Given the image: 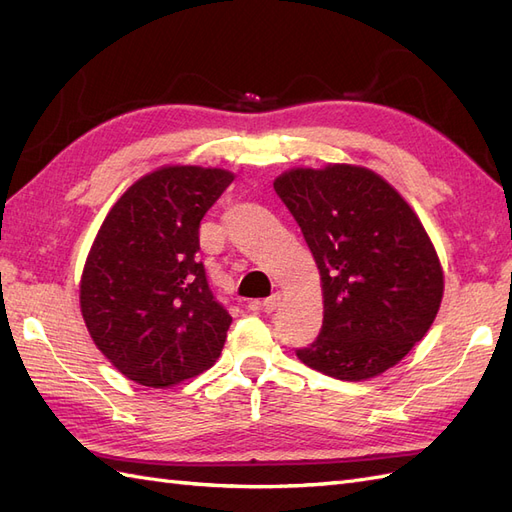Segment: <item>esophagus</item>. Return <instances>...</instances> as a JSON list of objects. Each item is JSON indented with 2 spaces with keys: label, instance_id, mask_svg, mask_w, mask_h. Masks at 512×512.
<instances>
[{
  "label": "esophagus",
  "instance_id": "34e87169",
  "mask_svg": "<svg viewBox=\"0 0 512 512\" xmlns=\"http://www.w3.org/2000/svg\"><path fill=\"white\" fill-rule=\"evenodd\" d=\"M280 301H282V294L280 292H273L269 299H265L260 303V307H262V312H267V314H271V312H275L277 307H280Z\"/></svg>",
  "mask_w": 512,
  "mask_h": 512
}]
</instances>
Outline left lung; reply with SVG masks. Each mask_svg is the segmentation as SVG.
Returning a JSON list of instances; mask_svg holds the SVG:
<instances>
[{"label":"left lung","mask_w":512,"mask_h":512,"mask_svg":"<svg viewBox=\"0 0 512 512\" xmlns=\"http://www.w3.org/2000/svg\"><path fill=\"white\" fill-rule=\"evenodd\" d=\"M273 188L320 271L322 329L299 361L346 382L384 374L427 335L442 303L444 271L425 226L365 166L290 168Z\"/></svg>","instance_id":"1"}]
</instances>
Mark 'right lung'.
I'll return each instance as SVG.
<instances>
[{"label": "right lung", "instance_id": "add662e5", "mask_svg": "<svg viewBox=\"0 0 512 512\" xmlns=\"http://www.w3.org/2000/svg\"><path fill=\"white\" fill-rule=\"evenodd\" d=\"M235 175L166 164L119 196L91 243L81 314L98 350L128 380L166 389L209 369L230 314L213 299L198 228Z\"/></svg>", "mask_w": 512, "mask_h": 512}]
</instances>
